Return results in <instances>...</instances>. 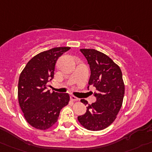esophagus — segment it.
Segmentation results:
<instances>
[{
  "label": "esophagus",
  "instance_id": "34e87169",
  "mask_svg": "<svg viewBox=\"0 0 152 152\" xmlns=\"http://www.w3.org/2000/svg\"><path fill=\"white\" fill-rule=\"evenodd\" d=\"M70 99H71V100H73V101H78V100H79V98H77V97H75V96H73V95L70 96Z\"/></svg>",
  "mask_w": 152,
  "mask_h": 152
}]
</instances>
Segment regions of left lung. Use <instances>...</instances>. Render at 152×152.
Listing matches in <instances>:
<instances>
[{"label":"left lung","mask_w":152,"mask_h":152,"mask_svg":"<svg viewBox=\"0 0 152 152\" xmlns=\"http://www.w3.org/2000/svg\"><path fill=\"white\" fill-rule=\"evenodd\" d=\"M90 65L91 76L88 87L93 86L97 101L88 104L84 115L78 116V121L87 130L97 131L106 128L115 120L122 106L124 84L122 73L110 57L92 49H82ZM87 105L88 101L81 100Z\"/></svg>","instance_id":"1"}]
</instances>
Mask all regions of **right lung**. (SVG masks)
<instances>
[{"label": "right lung", "instance_id": "1", "mask_svg": "<svg viewBox=\"0 0 152 152\" xmlns=\"http://www.w3.org/2000/svg\"><path fill=\"white\" fill-rule=\"evenodd\" d=\"M70 47H56L33 57L21 73L18 99L27 122L38 130L50 128L58 121L61 110L68 104L69 95L47 90L61 55Z\"/></svg>", "mask_w": 152, "mask_h": 152}]
</instances>
